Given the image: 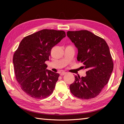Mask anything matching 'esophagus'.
<instances>
[{"instance_id":"obj_1","label":"esophagus","mask_w":124,"mask_h":124,"mask_svg":"<svg viewBox=\"0 0 124 124\" xmlns=\"http://www.w3.org/2000/svg\"><path fill=\"white\" fill-rule=\"evenodd\" d=\"M67 72H62L61 73H60V75L61 76H64V75L67 74Z\"/></svg>"}]
</instances>
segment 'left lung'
Wrapping results in <instances>:
<instances>
[{
    "label": "left lung",
    "instance_id": "left-lung-1",
    "mask_svg": "<svg viewBox=\"0 0 124 124\" xmlns=\"http://www.w3.org/2000/svg\"><path fill=\"white\" fill-rule=\"evenodd\" d=\"M78 49L77 60L84 65L86 76H75L70 89L76 97L88 100L97 96L108 83L114 68L109 47L103 39L87 30L68 31Z\"/></svg>",
    "mask_w": 124,
    "mask_h": 124
}]
</instances>
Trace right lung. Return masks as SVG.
Masks as SVG:
<instances>
[{"instance_id": "right-lung-1", "label": "right lung", "mask_w": 124, "mask_h": 124, "mask_svg": "<svg viewBox=\"0 0 124 124\" xmlns=\"http://www.w3.org/2000/svg\"><path fill=\"white\" fill-rule=\"evenodd\" d=\"M65 37L63 31L44 29L25 37L13 56L16 78L28 95L42 99L51 95L60 75L47 70L52 48Z\"/></svg>"}]
</instances>
